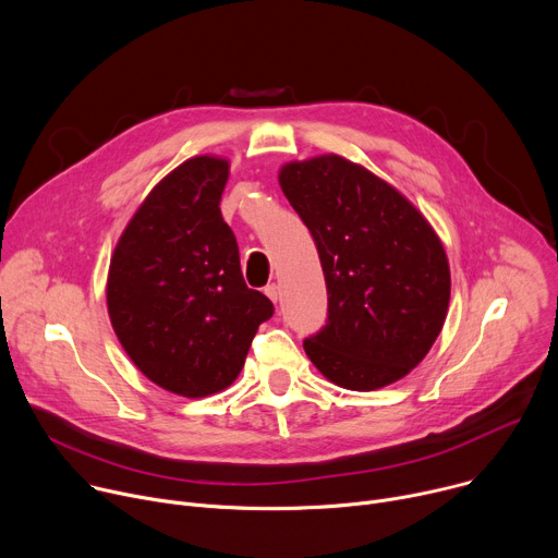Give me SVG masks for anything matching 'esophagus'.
<instances>
[{
	"instance_id": "obj_1",
	"label": "esophagus",
	"mask_w": 558,
	"mask_h": 558,
	"mask_svg": "<svg viewBox=\"0 0 558 558\" xmlns=\"http://www.w3.org/2000/svg\"><path fill=\"white\" fill-rule=\"evenodd\" d=\"M265 293H267V298H269L271 302H278V300H280V287H278V284H267V287H265Z\"/></svg>"
}]
</instances>
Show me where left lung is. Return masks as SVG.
Wrapping results in <instances>:
<instances>
[{"instance_id": "obj_1", "label": "left lung", "mask_w": 558, "mask_h": 558, "mask_svg": "<svg viewBox=\"0 0 558 558\" xmlns=\"http://www.w3.org/2000/svg\"><path fill=\"white\" fill-rule=\"evenodd\" d=\"M278 181L313 235L327 282V325L304 340L308 360L351 390L402 379L448 313L439 235L409 198L344 156L287 163Z\"/></svg>"}]
</instances>
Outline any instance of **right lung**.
<instances>
[{"mask_svg":"<svg viewBox=\"0 0 558 558\" xmlns=\"http://www.w3.org/2000/svg\"><path fill=\"white\" fill-rule=\"evenodd\" d=\"M229 161L194 156L158 183L121 233L108 271L112 329L154 384L205 397L243 371L271 300L245 284L220 196Z\"/></svg>","mask_w":558,"mask_h":558,"instance_id":"obj_1","label":"right lung"}]
</instances>
